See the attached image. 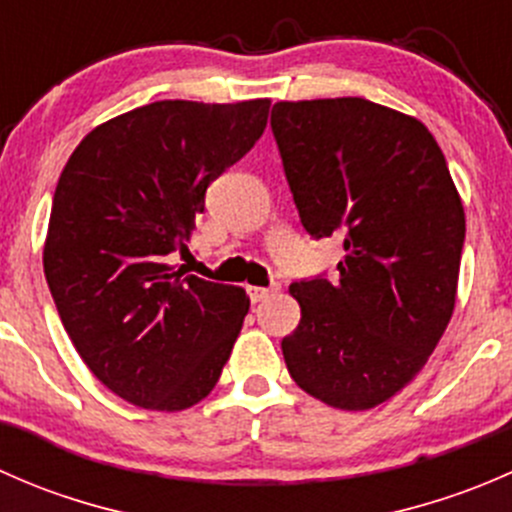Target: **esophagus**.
Returning a JSON list of instances; mask_svg holds the SVG:
<instances>
[{
  "label": "esophagus",
  "mask_w": 512,
  "mask_h": 512,
  "mask_svg": "<svg viewBox=\"0 0 512 512\" xmlns=\"http://www.w3.org/2000/svg\"><path fill=\"white\" fill-rule=\"evenodd\" d=\"M277 289H280V282H272L270 287H247V297H250L252 304H257L270 297V294H275Z\"/></svg>",
  "instance_id": "34e87169"
}]
</instances>
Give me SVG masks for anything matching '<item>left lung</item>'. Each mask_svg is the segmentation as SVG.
Segmentation results:
<instances>
[{"label":"left lung","mask_w":512,"mask_h":512,"mask_svg":"<svg viewBox=\"0 0 512 512\" xmlns=\"http://www.w3.org/2000/svg\"><path fill=\"white\" fill-rule=\"evenodd\" d=\"M272 136L299 220L344 235L337 280L289 287L302 319L289 376L344 411L384 404L423 369L456 304L466 215L436 138L366 98L280 101Z\"/></svg>","instance_id":"1"}]
</instances>
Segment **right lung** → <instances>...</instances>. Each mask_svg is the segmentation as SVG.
<instances>
[{"label": "right lung", "instance_id": "right-lung-1", "mask_svg": "<svg viewBox=\"0 0 512 512\" xmlns=\"http://www.w3.org/2000/svg\"><path fill=\"white\" fill-rule=\"evenodd\" d=\"M270 101H156L94 128L61 173L44 275L76 352L103 386L183 411L218 384L245 289L173 270L205 190L267 126Z\"/></svg>", "mask_w": 512, "mask_h": 512}]
</instances>
